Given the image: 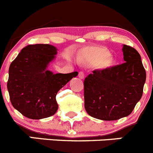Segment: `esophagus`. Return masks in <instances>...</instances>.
Listing matches in <instances>:
<instances>
[{
    "label": "esophagus",
    "instance_id": "34e87169",
    "mask_svg": "<svg viewBox=\"0 0 153 153\" xmlns=\"http://www.w3.org/2000/svg\"><path fill=\"white\" fill-rule=\"evenodd\" d=\"M78 76H79L80 79H83L84 78H85V74H84L83 72H82V71H81V72L79 73V75H78Z\"/></svg>",
    "mask_w": 153,
    "mask_h": 153
}]
</instances>
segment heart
<instances>
[{
  "instance_id": "b5f03b06",
  "label": "heart",
  "mask_w": 153,
  "mask_h": 153,
  "mask_svg": "<svg viewBox=\"0 0 153 153\" xmlns=\"http://www.w3.org/2000/svg\"><path fill=\"white\" fill-rule=\"evenodd\" d=\"M109 56V52L107 50L102 49H97L90 52L86 56H81L79 58L80 62H84L85 60L92 61V62H101L103 60L104 65H108L111 62V59Z\"/></svg>"
}]
</instances>
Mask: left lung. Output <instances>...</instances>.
<instances>
[{"instance_id": "obj_1", "label": "left lung", "mask_w": 153, "mask_h": 153, "mask_svg": "<svg viewBox=\"0 0 153 153\" xmlns=\"http://www.w3.org/2000/svg\"><path fill=\"white\" fill-rule=\"evenodd\" d=\"M125 63L95 70L84 80L85 109L95 119L113 121L130 115L140 100L146 71L140 54L123 45Z\"/></svg>"}]
</instances>
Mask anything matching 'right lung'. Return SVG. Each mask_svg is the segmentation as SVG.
I'll return each instance as SVG.
<instances>
[{"instance_id":"obj_1","label":"right lung","mask_w":153,"mask_h":153,"mask_svg":"<svg viewBox=\"0 0 153 153\" xmlns=\"http://www.w3.org/2000/svg\"><path fill=\"white\" fill-rule=\"evenodd\" d=\"M57 50L49 44L28 45L10 64L7 82L10 99L25 117L41 119L53 116L59 108L58 91L78 75L76 71L54 74L47 69Z\"/></svg>"}]
</instances>
